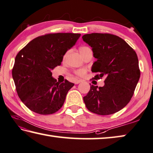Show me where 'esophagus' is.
<instances>
[{"mask_svg": "<svg viewBox=\"0 0 153 153\" xmlns=\"http://www.w3.org/2000/svg\"><path fill=\"white\" fill-rule=\"evenodd\" d=\"M82 82H83V80H82V79H77V80H76V81H75V84H78Z\"/></svg>", "mask_w": 153, "mask_h": 153, "instance_id": "esophagus-1", "label": "esophagus"}]
</instances>
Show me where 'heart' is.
<instances>
[{
  "instance_id": "1",
  "label": "heart",
  "mask_w": 153,
  "mask_h": 153,
  "mask_svg": "<svg viewBox=\"0 0 153 153\" xmlns=\"http://www.w3.org/2000/svg\"><path fill=\"white\" fill-rule=\"evenodd\" d=\"M90 51H91V49L87 46H82L79 48V52L82 57L86 53H88V52H90ZM68 53H69V51H67L65 53V55H63V59H65L66 58H67ZM75 74L79 77H84L86 75V74H87V70H86L85 69H77V70L75 71Z\"/></svg>"
}]
</instances>
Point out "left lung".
Wrapping results in <instances>:
<instances>
[{
  "label": "left lung",
  "instance_id": "obj_1",
  "mask_svg": "<svg viewBox=\"0 0 153 153\" xmlns=\"http://www.w3.org/2000/svg\"><path fill=\"white\" fill-rule=\"evenodd\" d=\"M83 40L92 48L93 79L105 77L103 87L91 85L84 97L86 108L99 115H109L128 104L139 80L140 71L137 55L123 39L109 33H94L83 35Z\"/></svg>",
  "mask_w": 153,
  "mask_h": 153
}]
</instances>
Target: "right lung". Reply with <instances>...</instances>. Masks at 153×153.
<instances>
[{
    "label": "right lung",
    "instance_id": "obj_1",
    "mask_svg": "<svg viewBox=\"0 0 153 153\" xmlns=\"http://www.w3.org/2000/svg\"><path fill=\"white\" fill-rule=\"evenodd\" d=\"M80 35L57 33L39 36L16 55L13 78L19 98L29 110L47 115L62 107L74 84L67 79L60 84L53 78L51 71L61 65L63 55Z\"/></svg>",
    "mask_w": 153,
    "mask_h": 153
}]
</instances>
